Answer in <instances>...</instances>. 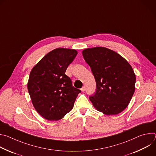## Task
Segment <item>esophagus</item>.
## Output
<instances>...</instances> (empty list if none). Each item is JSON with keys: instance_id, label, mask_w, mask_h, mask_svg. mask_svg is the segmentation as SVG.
Listing matches in <instances>:
<instances>
[{"instance_id": "esophagus-1", "label": "esophagus", "mask_w": 156, "mask_h": 156, "mask_svg": "<svg viewBox=\"0 0 156 156\" xmlns=\"http://www.w3.org/2000/svg\"><path fill=\"white\" fill-rule=\"evenodd\" d=\"M81 91L82 92H84L85 91V87L84 86H83L81 88Z\"/></svg>"}]
</instances>
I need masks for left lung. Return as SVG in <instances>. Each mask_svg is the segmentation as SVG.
I'll use <instances>...</instances> for the list:
<instances>
[{
	"label": "left lung",
	"mask_w": 156,
	"mask_h": 156,
	"mask_svg": "<svg viewBox=\"0 0 156 156\" xmlns=\"http://www.w3.org/2000/svg\"><path fill=\"white\" fill-rule=\"evenodd\" d=\"M96 82L90 97L94 108L105 115H117L126 108L135 90L136 76L130 64L116 52L103 47L82 51Z\"/></svg>",
	"instance_id": "8db88e82"
}]
</instances>
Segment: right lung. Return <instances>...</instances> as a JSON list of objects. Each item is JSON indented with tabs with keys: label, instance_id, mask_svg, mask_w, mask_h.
<instances>
[{
	"label": "right lung",
	"instance_id": "1",
	"mask_svg": "<svg viewBox=\"0 0 156 156\" xmlns=\"http://www.w3.org/2000/svg\"><path fill=\"white\" fill-rule=\"evenodd\" d=\"M77 54L75 49L57 48L44 56L30 72L27 86L33 105L48 120L62 119L73 108L81 93L65 75Z\"/></svg>",
	"mask_w": 156,
	"mask_h": 156
}]
</instances>
